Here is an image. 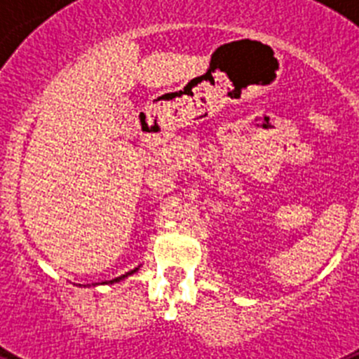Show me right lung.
I'll return each mask as SVG.
<instances>
[{
  "label": "right lung",
  "mask_w": 359,
  "mask_h": 359,
  "mask_svg": "<svg viewBox=\"0 0 359 359\" xmlns=\"http://www.w3.org/2000/svg\"><path fill=\"white\" fill-rule=\"evenodd\" d=\"M135 271H138V268H135V269H131V271H129V273H126V275H122V277H116V278H113V280H109V282H102V284H115V282H118V280H122V278H126V277H129V275H133L135 273Z\"/></svg>",
  "instance_id": "1"
}]
</instances>
